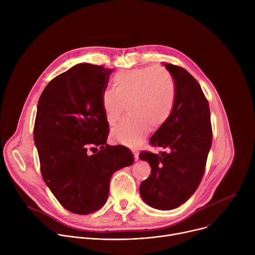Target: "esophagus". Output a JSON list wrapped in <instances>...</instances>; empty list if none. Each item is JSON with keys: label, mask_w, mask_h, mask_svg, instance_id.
I'll use <instances>...</instances> for the list:
<instances>
[{"label": "esophagus", "mask_w": 255, "mask_h": 255, "mask_svg": "<svg viewBox=\"0 0 255 255\" xmlns=\"http://www.w3.org/2000/svg\"><path fill=\"white\" fill-rule=\"evenodd\" d=\"M133 151V155H134V159L135 160H138L139 159V154H138V151L137 150H132Z\"/></svg>", "instance_id": "34e87169"}]
</instances>
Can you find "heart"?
Returning <instances> with one entry per match:
<instances>
[{"mask_svg": "<svg viewBox=\"0 0 255 255\" xmlns=\"http://www.w3.org/2000/svg\"><path fill=\"white\" fill-rule=\"evenodd\" d=\"M112 89L102 93L107 123L116 125L127 109L128 116L116 127L113 140L129 146L138 144L149 131L158 129L170 118L176 101L172 75L163 66L121 71L113 79Z\"/></svg>", "mask_w": 255, "mask_h": 255, "instance_id": "obj_1", "label": "heart"}]
</instances>
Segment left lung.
I'll return each mask as SVG.
<instances>
[{"label":"left lung","mask_w":255,"mask_h":255,"mask_svg":"<svg viewBox=\"0 0 255 255\" xmlns=\"http://www.w3.org/2000/svg\"><path fill=\"white\" fill-rule=\"evenodd\" d=\"M176 86V101L168 121L150 138L151 146L166 151H142L151 166L139 191L143 201L158 210H172L187 202L203 178L212 145L209 103L196 79L185 68L164 63Z\"/></svg>","instance_id":"left-lung-1"}]
</instances>
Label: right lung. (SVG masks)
Segmentation results:
<instances>
[{
  "mask_svg": "<svg viewBox=\"0 0 255 255\" xmlns=\"http://www.w3.org/2000/svg\"><path fill=\"white\" fill-rule=\"evenodd\" d=\"M112 71L91 63L72 66L49 82L37 105L34 141L43 180L63 208L79 215L101 209L112 174L134 162L124 145L106 143L102 93Z\"/></svg>",
  "mask_w": 255,
  "mask_h": 255,
  "instance_id": "obj_1",
  "label": "right lung"
}]
</instances>
